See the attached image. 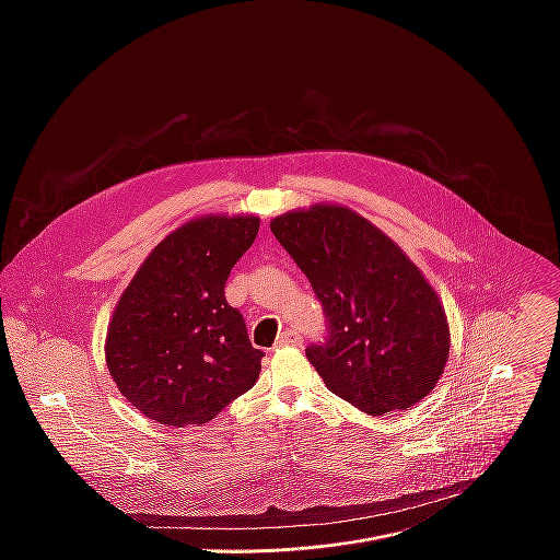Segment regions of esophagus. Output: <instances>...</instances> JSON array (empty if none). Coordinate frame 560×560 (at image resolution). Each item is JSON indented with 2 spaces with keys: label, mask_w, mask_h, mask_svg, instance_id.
I'll return each instance as SVG.
<instances>
[{
  "label": "esophagus",
  "mask_w": 560,
  "mask_h": 560,
  "mask_svg": "<svg viewBox=\"0 0 560 560\" xmlns=\"http://www.w3.org/2000/svg\"><path fill=\"white\" fill-rule=\"evenodd\" d=\"M301 335L294 332V330H285L281 332V337L277 339V343L272 346V350H281V348H288V346H301Z\"/></svg>",
  "instance_id": "1"
}]
</instances>
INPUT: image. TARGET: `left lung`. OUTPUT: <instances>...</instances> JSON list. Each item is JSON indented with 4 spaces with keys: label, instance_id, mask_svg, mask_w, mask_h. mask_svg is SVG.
I'll use <instances>...</instances> for the list:
<instances>
[{
    "label": "left lung",
    "instance_id": "left-lung-1",
    "mask_svg": "<svg viewBox=\"0 0 560 560\" xmlns=\"http://www.w3.org/2000/svg\"><path fill=\"white\" fill-rule=\"evenodd\" d=\"M270 230L324 305L330 339L305 357L328 389L372 417L417 406L450 354L447 316L423 272L339 203L290 210Z\"/></svg>",
    "mask_w": 560,
    "mask_h": 560
}]
</instances>
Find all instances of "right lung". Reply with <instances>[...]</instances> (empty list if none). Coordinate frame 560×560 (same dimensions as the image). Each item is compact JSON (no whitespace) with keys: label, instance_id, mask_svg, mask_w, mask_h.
I'll return each instance as SVG.
<instances>
[{"label":"right lung","instance_id":"right-lung-1","mask_svg":"<svg viewBox=\"0 0 560 560\" xmlns=\"http://www.w3.org/2000/svg\"><path fill=\"white\" fill-rule=\"evenodd\" d=\"M259 232L255 214H206L159 242L119 296L106 332V365L148 419L203 425L261 372L244 316L223 288Z\"/></svg>","mask_w":560,"mask_h":560}]
</instances>
